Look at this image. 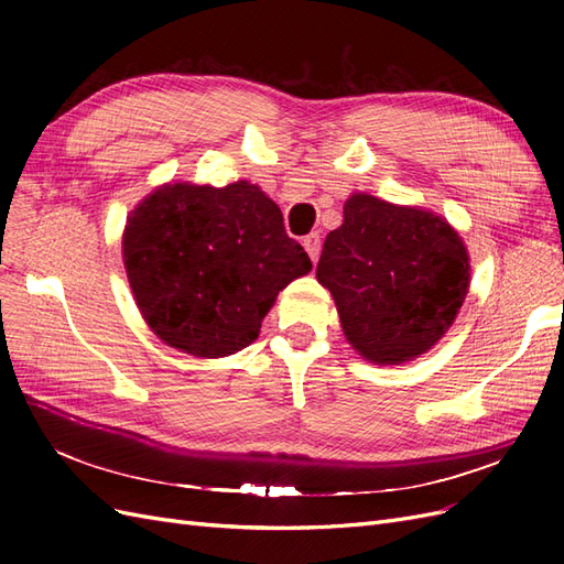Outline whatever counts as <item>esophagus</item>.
<instances>
[{
    "label": "esophagus",
    "mask_w": 564,
    "mask_h": 564,
    "mask_svg": "<svg viewBox=\"0 0 564 564\" xmlns=\"http://www.w3.org/2000/svg\"><path fill=\"white\" fill-rule=\"evenodd\" d=\"M303 247H305V251H308L311 261L315 263L317 256H319V235H317V232L305 235V237H303Z\"/></svg>",
    "instance_id": "1"
}]
</instances>
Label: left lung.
<instances>
[{"instance_id":"obj_1","label":"left lung","mask_w":564,"mask_h":564,"mask_svg":"<svg viewBox=\"0 0 564 564\" xmlns=\"http://www.w3.org/2000/svg\"><path fill=\"white\" fill-rule=\"evenodd\" d=\"M327 286L348 344L373 365H402L445 336L470 284L468 251L445 218L355 193L324 240Z\"/></svg>"}]
</instances>
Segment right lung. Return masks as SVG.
<instances>
[{
	"label": "right lung",
	"instance_id": "right-lung-1",
	"mask_svg": "<svg viewBox=\"0 0 564 564\" xmlns=\"http://www.w3.org/2000/svg\"><path fill=\"white\" fill-rule=\"evenodd\" d=\"M124 268L148 327L195 357L253 344L282 289L313 263L259 185L166 183L127 218Z\"/></svg>",
	"mask_w": 564,
	"mask_h": 564
}]
</instances>
